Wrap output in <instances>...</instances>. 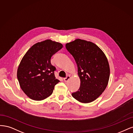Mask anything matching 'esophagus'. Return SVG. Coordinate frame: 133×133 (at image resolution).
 <instances>
[{"mask_svg": "<svg viewBox=\"0 0 133 133\" xmlns=\"http://www.w3.org/2000/svg\"><path fill=\"white\" fill-rule=\"evenodd\" d=\"M70 78V76L68 75V76H66V78H63V79H64V81H65V82H67V81L69 80V79Z\"/></svg>", "mask_w": 133, "mask_h": 133, "instance_id": "34e87169", "label": "esophagus"}]
</instances>
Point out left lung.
<instances>
[{
    "label": "left lung",
    "instance_id": "8db88e82",
    "mask_svg": "<svg viewBox=\"0 0 133 133\" xmlns=\"http://www.w3.org/2000/svg\"><path fill=\"white\" fill-rule=\"evenodd\" d=\"M66 48L75 59L81 81L78 91L72 93V97L83 103L94 101L108 83L110 68L106 56L95 44L79 38L66 44Z\"/></svg>",
    "mask_w": 133,
    "mask_h": 133
}]
</instances>
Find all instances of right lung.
Returning a JSON list of instances; mask_svg holds the SVG:
<instances>
[{
  "label": "right lung",
  "instance_id": "add662e5",
  "mask_svg": "<svg viewBox=\"0 0 133 133\" xmlns=\"http://www.w3.org/2000/svg\"><path fill=\"white\" fill-rule=\"evenodd\" d=\"M63 45L46 40L34 45L25 54L19 64L17 77L23 92L31 99L41 101L52 93L59 81L56 78V67L51 65L52 55Z\"/></svg>",
  "mask_w": 133,
  "mask_h": 133
}]
</instances>
